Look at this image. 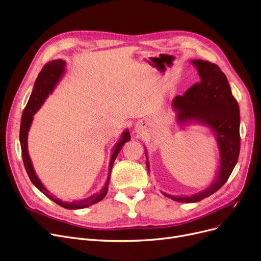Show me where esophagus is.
I'll use <instances>...</instances> for the list:
<instances>
[{
	"label": "esophagus",
	"mask_w": 261,
	"mask_h": 261,
	"mask_svg": "<svg viewBox=\"0 0 261 261\" xmlns=\"http://www.w3.org/2000/svg\"><path fill=\"white\" fill-rule=\"evenodd\" d=\"M136 130H137V132H138V133H139V132H140V130H141V128H140V127H139V126H138V127H136Z\"/></svg>",
	"instance_id": "obj_1"
}]
</instances>
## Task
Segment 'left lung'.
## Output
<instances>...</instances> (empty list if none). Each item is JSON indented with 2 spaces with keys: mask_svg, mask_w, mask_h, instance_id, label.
<instances>
[{
  "mask_svg": "<svg viewBox=\"0 0 261 261\" xmlns=\"http://www.w3.org/2000/svg\"><path fill=\"white\" fill-rule=\"evenodd\" d=\"M199 74V82L188 89L183 96L172 102L179 125L199 124L207 127L214 135L219 150V163L216 177L211 185L190 196H173L161 192L177 202L193 203L217 192L232 174L240 150L239 106L233 97L225 74L219 66L203 60H192ZM146 167L149 172L147 149Z\"/></svg>",
  "mask_w": 261,
  "mask_h": 261,
  "instance_id": "8db88e82",
  "label": "left lung"
}]
</instances>
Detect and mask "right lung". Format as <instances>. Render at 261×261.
Returning a JSON list of instances; mask_svg holds the SVG:
<instances>
[{
  "label": "right lung",
  "mask_w": 261,
  "mask_h": 261,
  "mask_svg": "<svg viewBox=\"0 0 261 261\" xmlns=\"http://www.w3.org/2000/svg\"><path fill=\"white\" fill-rule=\"evenodd\" d=\"M65 72H66V62L64 60L50 61V62H48L47 64H45L44 67L42 68V70L40 71L38 78L36 79L32 95H30L27 105L25 106V109L22 114L21 127H20V144H21L22 158H23L25 170L28 174L30 181L33 182V185L39 191H41L46 197H48L50 200H53L54 202H56L57 204L61 205L62 207H65L67 210H80V208H85V207H88L90 205L98 203L107 194L114 162L119 154V151L121 150L122 146H123L127 141L130 140V134H129V130L127 128H125L124 132L122 133L119 141L113 147L110 165H109V176H107L104 187L102 188V190L99 193L93 194L86 198L80 199V200H74L71 202L63 201L59 198H55L54 196H51L49 194L50 192L45 188V186L41 182L38 175L36 174L32 159H30V157H29L28 133H29L30 126H32V124H33L35 114L41 109V106L44 104L45 100L48 98V96L53 94V91L55 90L57 85L60 83V81L62 80Z\"/></svg>",
  "instance_id": "1"
}]
</instances>
